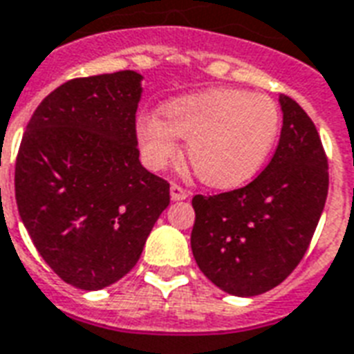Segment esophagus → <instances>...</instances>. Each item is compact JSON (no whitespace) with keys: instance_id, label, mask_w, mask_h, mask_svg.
Masks as SVG:
<instances>
[{"instance_id":"1","label":"esophagus","mask_w":354,"mask_h":354,"mask_svg":"<svg viewBox=\"0 0 354 354\" xmlns=\"http://www.w3.org/2000/svg\"><path fill=\"white\" fill-rule=\"evenodd\" d=\"M189 196L187 189H183L182 185H178V183H172L171 185V198L172 201H185Z\"/></svg>"}]
</instances>
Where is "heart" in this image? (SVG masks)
Here are the masks:
<instances>
[{
    "label": "heart",
    "mask_w": 354,
    "mask_h": 354,
    "mask_svg": "<svg viewBox=\"0 0 354 354\" xmlns=\"http://www.w3.org/2000/svg\"><path fill=\"white\" fill-rule=\"evenodd\" d=\"M280 129V111L266 94L243 88H212L178 98L165 107V120L142 115L137 139L152 169L178 156L176 139L187 142V159L201 182L237 187L266 165Z\"/></svg>",
    "instance_id": "1"
}]
</instances>
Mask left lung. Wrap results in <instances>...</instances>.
<instances>
[{
  "instance_id": "left-lung-1",
  "label": "left lung",
  "mask_w": 354,
  "mask_h": 354,
  "mask_svg": "<svg viewBox=\"0 0 354 354\" xmlns=\"http://www.w3.org/2000/svg\"><path fill=\"white\" fill-rule=\"evenodd\" d=\"M282 131L273 159L241 189L193 196L191 250L226 293L273 290L303 260L328 193L327 156L312 118L280 94Z\"/></svg>"
}]
</instances>
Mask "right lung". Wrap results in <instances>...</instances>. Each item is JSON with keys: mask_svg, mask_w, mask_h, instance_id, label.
Masks as SVG:
<instances>
[{"mask_svg": "<svg viewBox=\"0 0 354 354\" xmlns=\"http://www.w3.org/2000/svg\"><path fill=\"white\" fill-rule=\"evenodd\" d=\"M133 70L70 80L46 96L21 137L15 191L39 254L66 284L96 291L141 258L169 183L139 161Z\"/></svg>", "mask_w": 354, "mask_h": 354, "instance_id": "right-lung-1", "label": "right lung"}]
</instances>
